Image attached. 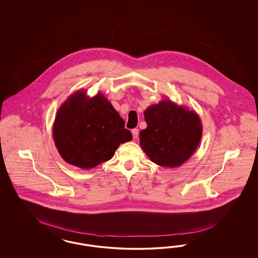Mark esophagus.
<instances>
[{
    "label": "esophagus",
    "instance_id": "esophagus-1",
    "mask_svg": "<svg viewBox=\"0 0 258 258\" xmlns=\"http://www.w3.org/2000/svg\"><path fill=\"white\" fill-rule=\"evenodd\" d=\"M132 133H133V139L136 140L138 138V135H139V130L138 128H133Z\"/></svg>",
    "mask_w": 258,
    "mask_h": 258
}]
</instances>
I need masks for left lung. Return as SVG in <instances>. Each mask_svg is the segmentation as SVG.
Returning a JSON list of instances; mask_svg holds the SVG:
<instances>
[{"instance_id":"1","label":"left lung","mask_w":258,"mask_h":258,"mask_svg":"<svg viewBox=\"0 0 258 258\" xmlns=\"http://www.w3.org/2000/svg\"><path fill=\"white\" fill-rule=\"evenodd\" d=\"M147 128L140 132V146L150 161L177 167L194 154L202 136L201 118L193 109L164 99L144 111Z\"/></svg>"}]
</instances>
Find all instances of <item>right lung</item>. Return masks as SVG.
Returning <instances> with one entry per match:
<instances>
[{"label": "right lung", "mask_w": 258, "mask_h": 258, "mask_svg": "<svg viewBox=\"0 0 258 258\" xmlns=\"http://www.w3.org/2000/svg\"><path fill=\"white\" fill-rule=\"evenodd\" d=\"M53 138L66 163L91 169L111 159L133 135L103 94L90 97L86 90H78L57 109Z\"/></svg>", "instance_id": "1"}]
</instances>
